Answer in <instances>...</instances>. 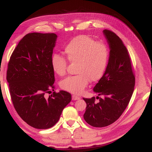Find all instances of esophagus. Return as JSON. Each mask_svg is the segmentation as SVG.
Listing matches in <instances>:
<instances>
[{
	"label": "esophagus",
	"mask_w": 152,
	"mask_h": 152,
	"mask_svg": "<svg viewBox=\"0 0 152 152\" xmlns=\"http://www.w3.org/2000/svg\"><path fill=\"white\" fill-rule=\"evenodd\" d=\"M80 99V97L77 96H76V95H72V99L74 100V101L78 100V99Z\"/></svg>",
	"instance_id": "1"
}]
</instances>
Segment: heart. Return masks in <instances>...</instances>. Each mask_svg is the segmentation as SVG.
<instances>
[{"label":"heart","mask_w":152,"mask_h":152,"mask_svg":"<svg viewBox=\"0 0 152 152\" xmlns=\"http://www.w3.org/2000/svg\"><path fill=\"white\" fill-rule=\"evenodd\" d=\"M64 54L71 63H76L75 76H68L60 82V87L75 94H80L87 86L88 81L99 80L107 68L109 61V49L102 42H96L87 35H80L69 42L64 48ZM67 61L60 54H54L51 66L58 76L65 75Z\"/></svg>","instance_id":"1"}]
</instances>
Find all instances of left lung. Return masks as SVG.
Masks as SVG:
<instances>
[{"instance_id": "obj_1", "label": "left lung", "mask_w": 152, "mask_h": 152, "mask_svg": "<svg viewBox=\"0 0 152 152\" xmlns=\"http://www.w3.org/2000/svg\"><path fill=\"white\" fill-rule=\"evenodd\" d=\"M110 48L109 61L106 71L94 87L103 98H83L87 103L83 118L94 127H104L118 120L126 109L134 92L135 76L130 56L122 40L114 32L103 30Z\"/></svg>"}]
</instances>
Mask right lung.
<instances>
[{"mask_svg": "<svg viewBox=\"0 0 152 152\" xmlns=\"http://www.w3.org/2000/svg\"><path fill=\"white\" fill-rule=\"evenodd\" d=\"M56 38L54 33L27 34L7 65L6 79L15 109L27 124L37 129L53 127L71 101V94L64 91L46 96L54 88L51 58Z\"/></svg>", "mask_w": 152, "mask_h": 152, "instance_id": "right-lung-1", "label": "right lung"}]
</instances>
